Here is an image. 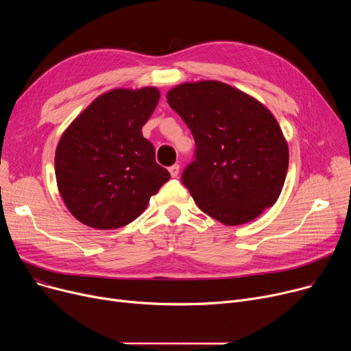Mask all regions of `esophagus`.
Segmentation results:
<instances>
[{"label": "esophagus", "instance_id": "1", "mask_svg": "<svg viewBox=\"0 0 351 351\" xmlns=\"http://www.w3.org/2000/svg\"><path fill=\"white\" fill-rule=\"evenodd\" d=\"M169 173L172 178H176L179 175V165H173L169 168Z\"/></svg>", "mask_w": 351, "mask_h": 351}]
</instances>
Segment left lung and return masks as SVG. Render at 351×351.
Instances as JSON below:
<instances>
[{
  "label": "left lung",
  "mask_w": 351,
  "mask_h": 351,
  "mask_svg": "<svg viewBox=\"0 0 351 351\" xmlns=\"http://www.w3.org/2000/svg\"><path fill=\"white\" fill-rule=\"evenodd\" d=\"M166 98L196 143L182 182L202 212L236 226L276 204L287 175L289 146L262 102L219 81L183 82Z\"/></svg>",
  "instance_id": "obj_1"
}]
</instances>
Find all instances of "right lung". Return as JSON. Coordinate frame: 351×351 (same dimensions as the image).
Listing matches in <instances>:
<instances>
[{"instance_id": "obj_1", "label": "right lung", "mask_w": 351, "mask_h": 351, "mask_svg": "<svg viewBox=\"0 0 351 351\" xmlns=\"http://www.w3.org/2000/svg\"><path fill=\"white\" fill-rule=\"evenodd\" d=\"M159 98L155 86L110 89L65 129L55 151V178L81 223L99 230L131 223L169 180L142 135Z\"/></svg>"}]
</instances>
